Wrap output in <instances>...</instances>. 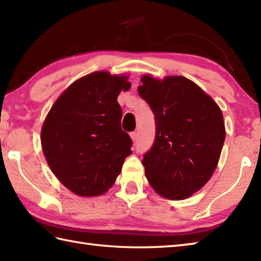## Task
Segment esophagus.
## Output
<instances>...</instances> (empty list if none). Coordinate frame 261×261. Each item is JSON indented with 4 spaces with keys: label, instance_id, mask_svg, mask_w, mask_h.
<instances>
[{
    "label": "esophagus",
    "instance_id": "esophagus-1",
    "mask_svg": "<svg viewBox=\"0 0 261 261\" xmlns=\"http://www.w3.org/2000/svg\"><path fill=\"white\" fill-rule=\"evenodd\" d=\"M131 138H132V140H134L135 142H137V140H138V132L137 131H134V132H131Z\"/></svg>",
    "mask_w": 261,
    "mask_h": 261
}]
</instances>
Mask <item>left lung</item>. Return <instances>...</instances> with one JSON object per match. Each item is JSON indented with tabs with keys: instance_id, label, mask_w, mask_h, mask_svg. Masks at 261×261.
Returning <instances> with one entry per match:
<instances>
[{
	"instance_id": "obj_1",
	"label": "left lung",
	"mask_w": 261,
	"mask_h": 261,
	"mask_svg": "<svg viewBox=\"0 0 261 261\" xmlns=\"http://www.w3.org/2000/svg\"><path fill=\"white\" fill-rule=\"evenodd\" d=\"M138 93L150 107L156 124L152 147L142 165L153 190L184 199L206 184L225 139L223 115L212 97L181 76L163 81L143 76Z\"/></svg>"
}]
</instances>
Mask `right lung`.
<instances>
[{
    "label": "right lung",
    "mask_w": 261,
    "mask_h": 261,
    "mask_svg": "<svg viewBox=\"0 0 261 261\" xmlns=\"http://www.w3.org/2000/svg\"><path fill=\"white\" fill-rule=\"evenodd\" d=\"M130 86L126 77L105 71L82 77L58 97L43 122L41 145L49 167L77 195L107 192L132 153L116 101Z\"/></svg>",
    "instance_id": "1"
}]
</instances>
